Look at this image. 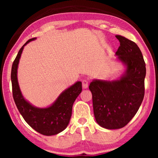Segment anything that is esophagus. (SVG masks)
Instances as JSON below:
<instances>
[{
  "label": "esophagus",
  "instance_id": "1",
  "mask_svg": "<svg viewBox=\"0 0 158 158\" xmlns=\"http://www.w3.org/2000/svg\"><path fill=\"white\" fill-rule=\"evenodd\" d=\"M82 86H83V89H87L88 86H89V81L86 79H84L82 81Z\"/></svg>",
  "mask_w": 158,
  "mask_h": 158
}]
</instances>
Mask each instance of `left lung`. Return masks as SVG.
<instances>
[{"mask_svg":"<svg viewBox=\"0 0 158 158\" xmlns=\"http://www.w3.org/2000/svg\"><path fill=\"white\" fill-rule=\"evenodd\" d=\"M116 37L120 42L116 59L125 67L124 73L112 81L93 79L89 85L96 122L108 130L123 127L137 114L144 97L146 73L137 44L118 35Z\"/></svg>","mask_w":158,"mask_h":158,"instance_id":"left-lung-1","label":"left lung"}]
</instances>
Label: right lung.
Wrapping results in <instances>:
<instances>
[{"label":"right lung","instance_id":"add662e5","mask_svg":"<svg viewBox=\"0 0 158 158\" xmlns=\"http://www.w3.org/2000/svg\"><path fill=\"white\" fill-rule=\"evenodd\" d=\"M35 40L36 37L30 39L23 44L13 62L11 71L13 98L21 115L33 129L43 135H55L62 132L68 125L73 104L81 92L82 85L81 81H77L63 90L56 100L47 107H37L26 100L19 85L17 69L23 48Z\"/></svg>","mask_w":158,"mask_h":158}]
</instances>
